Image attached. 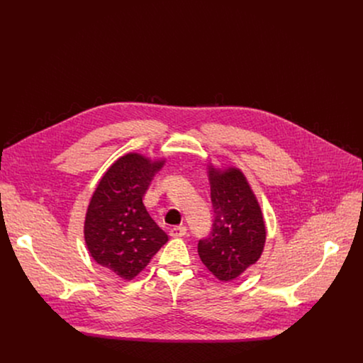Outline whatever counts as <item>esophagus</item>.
I'll return each instance as SVG.
<instances>
[{"label":"esophagus","instance_id":"1","mask_svg":"<svg viewBox=\"0 0 363 363\" xmlns=\"http://www.w3.org/2000/svg\"><path fill=\"white\" fill-rule=\"evenodd\" d=\"M169 234H171V237H184L186 234V227H184V225L172 227L169 230Z\"/></svg>","mask_w":363,"mask_h":363}]
</instances>
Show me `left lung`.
Returning <instances> with one entry per match:
<instances>
[{"label": "left lung", "mask_w": 363, "mask_h": 363, "mask_svg": "<svg viewBox=\"0 0 363 363\" xmlns=\"http://www.w3.org/2000/svg\"><path fill=\"white\" fill-rule=\"evenodd\" d=\"M214 224L208 238L199 240L198 254L218 280L231 281L262 257L266 224L245 175L234 167H208Z\"/></svg>", "instance_id": "1"}]
</instances>
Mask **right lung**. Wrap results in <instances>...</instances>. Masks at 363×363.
Here are the masks:
<instances>
[{"label":"right lung","instance_id":"1","mask_svg":"<svg viewBox=\"0 0 363 363\" xmlns=\"http://www.w3.org/2000/svg\"><path fill=\"white\" fill-rule=\"evenodd\" d=\"M165 160L130 152L99 181L87 206L84 241L93 260L123 280L135 279L168 241L142 198Z\"/></svg>","mask_w":363,"mask_h":363}]
</instances>
